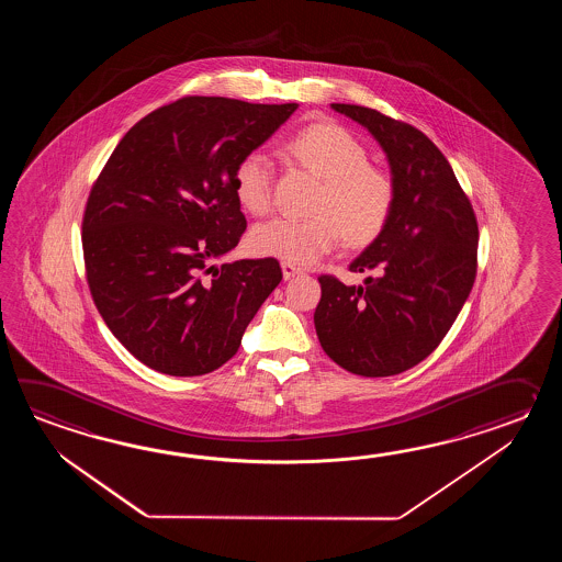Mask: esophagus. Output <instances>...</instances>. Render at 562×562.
Masks as SVG:
<instances>
[{"label":"esophagus","instance_id":"1","mask_svg":"<svg viewBox=\"0 0 562 562\" xmlns=\"http://www.w3.org/2000/svg\"><path fill=\"white\" fill-rule=\"evenodd\" d=\"M281 269H283V279H285V281H289V279H293V277H297L303 273L299 267H295L293 263H286V261L281 263Z\"/></svg>","mask_w":562,"mask_h":562}]
</instances>
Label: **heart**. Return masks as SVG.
I'll return each instance as SVG.
<instances>
[{
    "instance_id": "b5f03b06",
    "label": "heart",
    "mask_w": 562,
    "mask_h": 562,
    "mask_svg": "<svg viewBox=\"0 0 562 562\" xmlns=\"http://www.w3.org/2000/svg\"><path fill=\"white\" fill-rule=\"evenodd\" d=\"M286 155L310 170L322 187L311 201L307 218L279 216L257 225L251 249L286 263L310 265L334 251L341 235L349 247H366L382 233L394 206V180L382 168L368 165V150L335 124H313L285 144ZM233 187L239 203L265 215L273 206L271 160L252 150L243 156Z\"/></svg>"
}]
</instances>
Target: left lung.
I'll return each mask as SVG.
<instances>
[{"instance_id": "left-lung-1", "label": "left lung", "mask_w": 562, "mask_h": 562, "mask_svg": "<svg viewBox=\"0 0 562 562\" xmlns=\"http://www.w3.org/2000/svg\"><path fill=\"white\" fill-rule=\"evenodd\" d=\"M370 132L394 180L382 233L349 263L363 285L322 276L315 331L344 370L385 378L440 346L476 277L477 225L454 170L430 138L371 108L331 104Z\"/></svg>"}]
</instances>
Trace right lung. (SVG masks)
Returning <instances> with one entry per match:
<instances>
[{"label": "right lung", "instance_id": "right-lung-1", "mask_svg": "<svg viewBox=\"0 0 562 562\" xmlns=\"http://www.w3.org/2000/svg\"><path fill=\"white\" fill-rule=\"evenodd\" d=\"M297 104L189 95L124 134L82 225L88 285L110 331L153 370H218L283 279L277 259L216 265L247 228L233 187L240 158Z\"/></svg>", "mask_w": 562, "mask_h": 562}]
</instances>
